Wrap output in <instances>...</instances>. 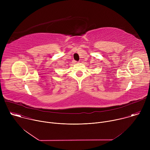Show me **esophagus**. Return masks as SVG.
Wrapping results in <instances>:
<instances>
[{"label":"esophagus","instance_id":"1","mask_svg":"<svg viewBox=\"0 0 150 150\" xmlns=\"http://www.w3.org/2000/svg\"><path fill=\"white\" fill-rule=\"evenodd\" d=\"M74 62H75V63H78V62H77V61H75V60L74 61Z\"/></svg>","mask_w":150,"mask_h":150}]
</instances>
